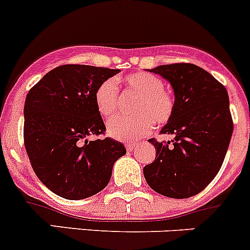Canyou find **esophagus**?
Masks as SVG:
<instances>
[{
  "instance_id": "esophagus-1",
  "label": "esophagus",
  "mask_w": 250,
  "mask_h": 250,
  "mask_svg": "<svg viewBox=\"0 0 250 250\" xmlns=\"http://www.w3.org/2000/svg\"><path fill=\"white\" fill-rule=\"evenodd\" d=\"M136 147H137V144H135V142H131V144L126 145V149L129 152H132L135 148H136Z\"/></svg>"
}]
</instances>
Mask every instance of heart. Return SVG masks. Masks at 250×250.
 Wrapping results in <instances>:
<instances>
[{"label":"heart","mask_w":250,"mask_h":250,"mask_svg":"<svg viewBox=\"0 0 250 250\" xmlns=\"http://www.w3.org/2000/svg\"><path fill=\"white\" fill-rule=\"evenodd\" d=\"M131 93L139 96L134 105L135 115H118L108 121L106 130L113 139L136 141L153 129L154 123L165 125L174 116L177 102L166 89L165 81L148 72H136L125 77ZM94 104L102 116L113 115L119 104V85L115 78H106L94 91Z\"/></svg>","instance_id":"1"}]
</instances>
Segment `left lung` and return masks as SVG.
<instances>
[{"label":"left lung","instance_id":"left-lung-1","mask_svg":"<svg viewBox=\"0 0 250 250\" xmlns=\"http://www.w3.org/2000/svg\"><path fill=\"white\" fill-rule=\"evenodd\" d=\"M151 72L169 81L177 108L161 130L174 140H148L157 151L153 162L144 167L145 179L158 194L190 198L212 182L227 153L233 132L227 89L192 63L162 65Z\"/></svg>","mask_w":250,"mask_h":250}]
</instances>
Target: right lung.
Listing matches in <instances>:
<instances>
[{
	"label": "right lung",
	"instance_id": "1",
	"mask_svg": "<svg viewBox=\"0 0 250 250\" xmlns=\"http://www.w3.org/2000/svg\"><path fill=\"white\" fill-rule=\"evenodd\" d=\"M120 70L62 65L47 72L28 92L24 146L40 182L68 200L97 194L108 185L114 162L126 153L110 139L88 141L105 132L94 104L99 83Z\"/></svg>",
	"mask_w": 250,
	"mask_h": 250
}]
</instances>
